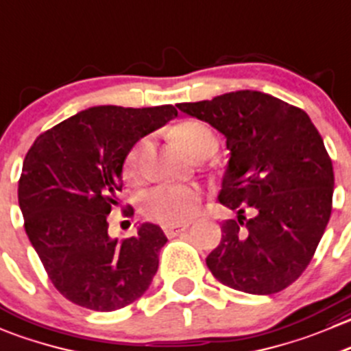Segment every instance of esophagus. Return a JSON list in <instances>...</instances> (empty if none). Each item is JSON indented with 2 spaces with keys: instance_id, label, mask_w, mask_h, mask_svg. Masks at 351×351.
<instances>
[{
  "instance_id": "esophagus-1",
  "label": "esophagus",
  "mask_w": 351,
  "mask_h": 351,
  "mask_svg": "<svg viewBox=\"0 0 351 351\" xmlns=\"http://www.w3.org/2000/svg\"><path fill=\"white\" fill-rule=\"evenodd\" d=\"M186 228H189V226H169V224H166V226L162 228V230H165L166 237H168V238H175V237H178L180 233H183V231H185Z\"/></svg>"
}]
</instances>
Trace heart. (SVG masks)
<instances>
[{"instance_id": "1", "label": "heart", "mask_w": 351, "mask_h": 351, "mask_svg": "<svg viewBox=\"0 0 351 351\" xmlns=\"http://www.w3.org/2000/svg\"><path fill=\"white\" fill-rule=\"evenodd\" d=\"M173 141L186 156L193 158L206 149H216L213 132L199 121H185L173 130ZM142 147L137 145L130 151L125 161V175L135 178L141 171ZM200 202V192L186 185H161L145 193L142 210L145 216L161 224L178 226L192 219Z\"/></svg>"}]
</instances>
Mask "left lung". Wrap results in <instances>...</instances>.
Wrapping results in <instances>:
<instances>
[{
    "label": "left lung",
    "instance_id": "1",
    "mask_svg": "<svg viewBox=\"0 0 351 351\" xmlns=\"http://www.w3.org/2000/svg\"><path fill=\"white\" fill-rule=\"evenodd\" d=\"M176 106L223 134L230 151L217 199L237 219L221 224L207 267L245 293L285 290L308 266L331 216L335 173L321 134L304 110L258 90Z\"/></svg>",
    "mask_w": 351,
    "mask_h": 351
}]
</instances>
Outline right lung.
Wrapping results in <instances>:
<instances>
[{"label":"right lung","instance_id":"obj_1","mask_svg":"<svg viewBox=\"0 0 351 351\" xmlns=\"http://www.w3.org/2000/svg\"><path fill=\"white\" fill-rule=\"evenodd\" d=\"M176 114L171 104L94 106L40 134L27 152L19 182L25 233L51 283L73 304L118 311L151 285L166 234L142 223L118 241L108 214L120 202L128 152Z\"/></svg>","mask_w":351,"mask_h":351}]
</instances>
